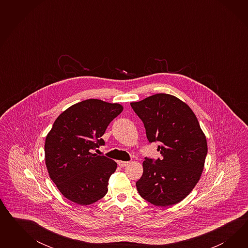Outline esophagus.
<instances>
[{"mask_svg":"<svg viewBox=\"0 0 248 248\" xmlns=\"http://www.w3.org/2000/svg\"><path fill=\"white\" fill-rule=\"evenodd\" d=\"M118 165L120 167H124L126 165H129V162H124V161H119L118 162Z\"/></svg>","mask_w":248,"mask_h":248,"instance_id":"1","label":"esophagus"}]
</instances>
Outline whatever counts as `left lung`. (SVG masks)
<instances>
[{"label": "left lung", "instance_id": "1", "mask_svg": "<svg viewBox=\"0 0 248 248\" xmlns=\"http://www.w3.org/2000/svg\"><path fill=\"white\" fill-rule=\"evenodd\" d=\"M143 123L149 143H159L162 157H144L139 195L156 206L179 203L194 189L207 155L206 138L194 112L178 98L157 93L131 103Z\"/></svg>", "mask_w": 248, "mask_h": 248}]
</instances>
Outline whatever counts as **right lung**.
<instances>
[{
    "label": "right lung",
    "mask_w": 248,
    "mask_h": 248,
    "mask_svg": "<svg viewBox=\"0 0 248 248\" xmlns=\"http://www.w3.org/2000/svg\"><path fill=\"white\" fill-rule=\"evenodd\" d=\"M123 109L119 104L88 99L69 107L53 123L45 139V164L68 200L87 205L106 195L117 164L93 151L105 145L101 137Z\"/></svg>",
    "instance_id": "1"
}]
</instances>
